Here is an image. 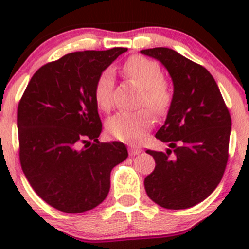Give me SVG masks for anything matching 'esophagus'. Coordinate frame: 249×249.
Listing matches in <instances>:
<instances>
[{"label":"esophagus","instance_id":"1","mask_svg":"<svg viewBox=\"0 0 249 249\" xmlns=\"http://www.w3.org/2000/svg\"><path fill=\"white\" fill-rule=\"evenodd\" d=\"M128 152H129V155H131V156H136V155H138V153H141V149L138 148V147L129 146Z\"/></svg>","mask_w":249,"mask_h":249}]
</instances>
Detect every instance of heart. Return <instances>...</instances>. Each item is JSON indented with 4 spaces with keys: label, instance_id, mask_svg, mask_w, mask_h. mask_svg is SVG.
I'll return each instance as SVG.
<instances>
[{
    "label": "heart",
    "instance_id": "1",
    "mask_svg": "<svg viewBox=\"0 0 249 249\" xmlns=\"http://www.w3.org/2000/svg\"><path fill=\"white\" fill-rule=\"evenodd\" d=\"M123 74L142 87L141 107H147L156 116H162L173 101V89L163 77L160 63L143 56H133L124 62ZM114 77L111 70H105L94 82L93 96L97 106L108 111L113 102ZM146 108L136 112H121L107 121V132L116 140L127 143L141 141L153 126V117Z\"/></svg>",
    "mask_w": 249,
    "mask_h": 249
}]
</instances>
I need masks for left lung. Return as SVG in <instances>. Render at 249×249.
Here are the masks:
<instances>
[{
  "label": "left lung",
  "mask_w": 249,
  "mask_h": 249,
  "mask_svg": "<svg viewBox=\"0 0 249 249\" xmlns=\"http://www.w3.org/2000/svg\"><path fill=\"white\" fill-rule=\"evenodd\" d=\"M141 52L163 63L175 86L167 120L156 133L171 149L166 153L147 149L156 167L144 178V188L163 208H190L206 199L223 177L230 156V111L203 66L171 48Z\"/></svg>",
  "instance_id": "8db88e82"
}]
</instances>
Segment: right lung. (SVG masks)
<instances>
[{"mask_svg": "<svg viewBox=\"0 0 249 249\" xmlns=\"http://www.w3.org/2000/svg\"><path fill=\"white\" fill-rule=\"evenodd\" d=\"M126 51L65 54L39 67L19 100L22 171L35 192L61 212L82 213L102 203L112 168L128 156L122 142L98 141L102 122L93 96L97 77Z\"/></svg>", "mask_w": 249, "mask_h": 249, "instance_id": "1", "label": "right lung"}]
</instances>
